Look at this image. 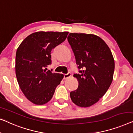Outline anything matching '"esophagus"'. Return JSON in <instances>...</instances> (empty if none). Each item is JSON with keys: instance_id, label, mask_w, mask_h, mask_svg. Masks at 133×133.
<instances>
[{"instance_id": "obj_1", "label": "esophagus", "mask_w": 133, "mask_h": 133, "mask_svg": "<svg viewBox=\"0 0 133 133\" xmlns=\"http://www.w3.org/2000/svg\"><path fill=\"white\" fill-rule=\"evenodd\" d=\"M71 75H72V74H71L70 72L68 73V74H64V79H66L70 77Z\"/></svg>"}]
</instances>
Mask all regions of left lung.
Wrapping results in <instances>:
<instances>
[{"mask_svg":"<svg viewBox=\"0 0 133 133\" xmlns=\"http://www.w3.org/2000/svg\"><path fill=\"white\" fill-rule=\"evenodd\" d=\"M67 40L75 57L79 74H74L78 87L70 93L72 102L89 107L105 94L112 83L115 60L109 47L99 37L70 33Z\"/></svg>","mask_w":133,"mask_h":133,"instance_id":"8db88e82","label":"left lung"}]
</instances>
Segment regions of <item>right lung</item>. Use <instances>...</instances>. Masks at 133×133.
I'll return each mask as SVG.
<instances>
[{"label": "right lung", "mask_w": 133, "mask_h": 133, "mask_svg": "<svg viewBox=\"0 0 133 133\" xmlns=\"http://www.w3.org/2000/svg\"><path fill=\"white\" fill-rule=\"evenodd\" d=\"M68 32L39 31L28 35L17 48L16 75L19 87L29 101L43 105L51 99L64 75L45 69L51 64V50L66 40Z\"/></svg>", "instance_id": "add662e5"}]
</instances>
